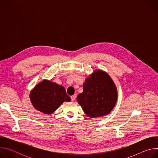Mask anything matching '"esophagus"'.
<instances>
[{
    "label": "esophagus",
    "instance_id": "obj_1",
    "mask_svg": "<svg viewBox=\"0 0 158 158\" xmlns=\"http://www.w3.org/2000/svg\"><path fill=\"white\" fill-rule=\"evenodd\" d=\"M71 101H74L76 99V95L71 96Z\"/></svg>",
    "mask_w": 158,
    "mask_h": 158
}]
</instances>
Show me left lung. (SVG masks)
Masks as SVG:
<instances>
[{
    "label": "left lung",
    "mask_w": 158,
    "mask_h": 158,
    "mask_svg": "<svg viewBox=\"0 0 158 158\" xmlns=\"http://www.w3.org/2000/svg\"><path fill=\"white\" fill-rule=\"evenodd\" d=\"M118 99L116 85L110 76L102 71H96L85 79L83 92L77 100L86 115L90 118L108 114Z\"/></svg>",
    "instance_id": "1"
}]
</instances>
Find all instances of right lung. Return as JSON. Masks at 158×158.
<instances>
[{
  "label": "right lung",
  "instance_id": "obj_1",
  "mask_svg": "<svg viewBox=\"0 0 158 158\" xmlns=\"http://www.w3.org/2000/svg\"><path fill=\"white\" fill-rule=\"evenodd\" d=\"M30 99L37 110L46 114H52L64 101H71L63 86L48 80L42 81L32 90Z\"/></svg>",
  "mask_w": 158,
  "mask_h": 158
}]
</instances>
